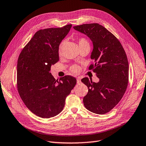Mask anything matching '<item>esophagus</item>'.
<instances>
[{
    "mask_svg": "<svg viewBox=\"0 0 146 146\" xmlns=\"http://www.w3.org/2000/svg\"><path fill=\"white\" fill-rule=\"evenodd\" d=\"M80 82H81V81H80V78H78L77 79V84H80Z\"/></svg>",
    "mask_w": 146,
    "mask_h": 146,
    "instance_id": "1",
    "label": "esophagus"
}]
</instances>
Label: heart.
I'll use <instances>...</instances> for the list:
<instances>
[{"label":"heart","mask_w":146,"mask_h":146,"mask_svg":"<svg viewBox=\"0 0 146 146\" xmlns=\"http://www.w3.org/2000/svg\"><path fill=\"white\" fill-rule=\"evenodd\" d=\"M64 43H65V41H62L60 43V44H59V53L61 52L63 46L64 45ZM78 44H79V47H81V46H83L85 45H89L90 46L88 41L84 37H81V38H79ZM70 70H71V71L74 73H77L79 72L80 68L78 66H77V65H73V66H72L71 67V68H70Z\"/></svg>","instance_id":"heart-1"}]
</instances>
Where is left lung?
I'll list each match as a JSON object with an SVG mask.
<instances>
[{
	"label": "left lung",
	"mask_w": 146,
	"mask_h": 146,
	"mask_svg": "<svg viewBox=\"0 0 146 146\" xmlns=\"http://www.w3.org/2000/svg\"><path fill=\"white\" fill-rule=\"evenodd\" d=\"M73 28L88 36L92 41L91 58L94 61L89 70L99 78L98 83L88 78L81 81L88 91L84 105L90 111L98 114L110 112L120 101L129 80V64L126 52L117 38L98 23L84 24Z\"/></svg>",
	"instance_id": "left-lung-1"
}]
</instances>
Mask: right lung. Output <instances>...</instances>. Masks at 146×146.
<instances>
[{
	"mask_svg": "<svg viewBox=\"0 0 146 146\" xmlns=\"http://www.w3.org/2000/svg\"><path fill=\"white\" fill-rule=\"evenodd\" d=\"M72 26L38 31L18 58V92L26 107L41 118L59 114L76 84L73 76L67 75L58 80L50 73L52 65L59 61V46Z\"/></svg>",
	"mask_w": 146,
	"mask_h": 146,
	"instance_id": "right-lung-1",
	"label": "right lung"
}]
</instances>
